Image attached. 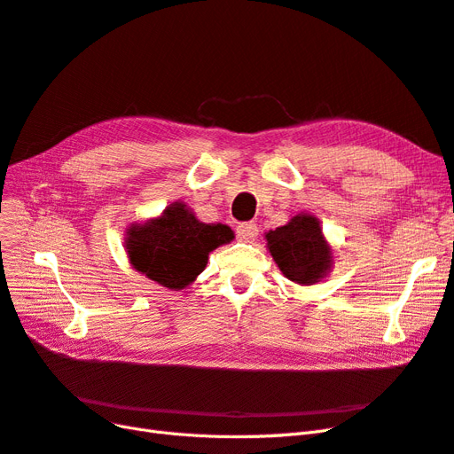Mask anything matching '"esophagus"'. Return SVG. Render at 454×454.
Wrapping results in <instances>:
<instances>
[{
  "mask_svg": "<svg viewBox=\"0 0 454 454\" xmlns=\"http://www.w3.org/2000/svg\"><path fill=\"white\" fill-rule=\"evenodd\" d=\"M257 235H259V227L255 223H252V222L240 223L237 227V237L242 242H254L257 239Z\"/></svg>",
  "mask_w": 454,
  "mask_h": 454,
  "instance_id": "1",
  "label": "esophagus"
}]
</instances>
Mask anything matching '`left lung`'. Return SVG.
Here are the masks:
<instances>
[{"mask_svg":"<svg viewBox=\"0 0 454 454\" xmlns=\"http://www.w3.org/2000/svg\"><path fill=\"white\" fill-rule=\"evenodd\" d=\"M267 242L284 277L297 284L318 282L332 265L322 227L312 215H295L287 225L269 231Z\"/></svg>","mask_w":454,"mask_h":454,"instance_id":"obj_1","label":"left lung"}]
</instances>
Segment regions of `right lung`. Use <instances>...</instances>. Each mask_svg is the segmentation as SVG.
Masks as SVG:
<instances>
[{
    "label": "right lung",
    "mask_w": 454,
    "mask_h": 454,
    "mask_svg": "<svg viewBox=\"0 0 454 454\" xmlns=\"http://www.w3.org/2000/svg\"><path fill=\"white\" fill-rule=\"evenodd\" d=\"M232 240L222 223H200L176 202L157 219L129 229L127 252L136 270L170 290L189 286L208 263V254Z\"/></svg>",
    "instance_id": "right-lung-1"
}]
</instances>
